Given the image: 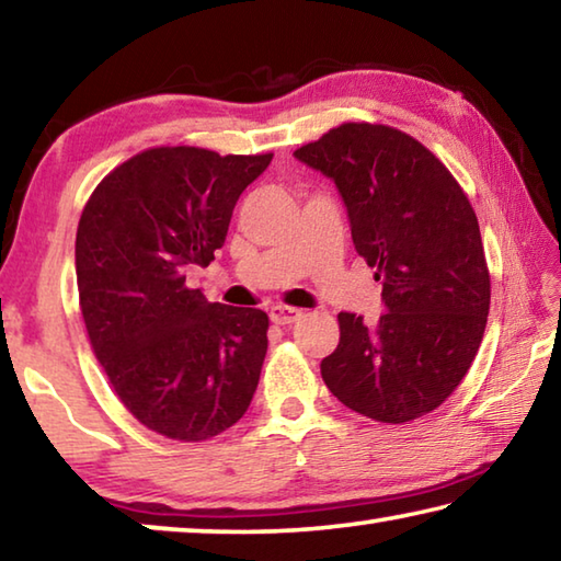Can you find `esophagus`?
<instances>
[{
  "instance_id": "1",
  "label": "esophagus",
  "mask_w": 561,
  "mask_h": 561,
  "mask_svg": "<svg viewBox=\"0 0 561 561\" xmlns=\"http://www.w3.org/2000/svg\"><path fill=\"white\" fill-rule=\"evenodd\" d=\"M270 319L277 327H291L294 321L301 319V311L299 309H291V307H282V304H277V307L270 309Z\"/></svg>"
}]
</instances>
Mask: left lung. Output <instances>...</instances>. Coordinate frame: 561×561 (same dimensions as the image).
<instances>
[{
	"label": "left lung",
	"mask_w": 561,
	"mask_h": 561,
	"mask_svg": "<svg viewBox=\"0 0 561 561\" xmlns=\"http://www.w3.org/2000/svg\"><path fill=\"white\" fill-rule=\"evenodd\" d=\"M294 158L336 185L356 252L383 284L376 321L339 314L321 378L374 421L435 411L468 374L488 324L490 274L470 201L428 148L388 126L344 123Z\"/></svg>",
	"instance_id": "left-lung-1"
}]
</instances>
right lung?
<instances>
[{
	"label": "right lung",
	"instance_id": "add662e5",
	"mask_svg": "<svg viewBox=\"0 0 561 561\" xmlns=\"http://www.w3.org/2000/svg\"><path fill=\"white\" fill-rule=\"evenodd\" d=\"M267 156L150 148L101 180L76 232V282L93 354L146 428L197 443L244 415L257 391L270 319L225 307L185 279L227 237Z\"/></svg>",
	"mask_w": 561,
	"mask_h": 561
}]
</instances>
